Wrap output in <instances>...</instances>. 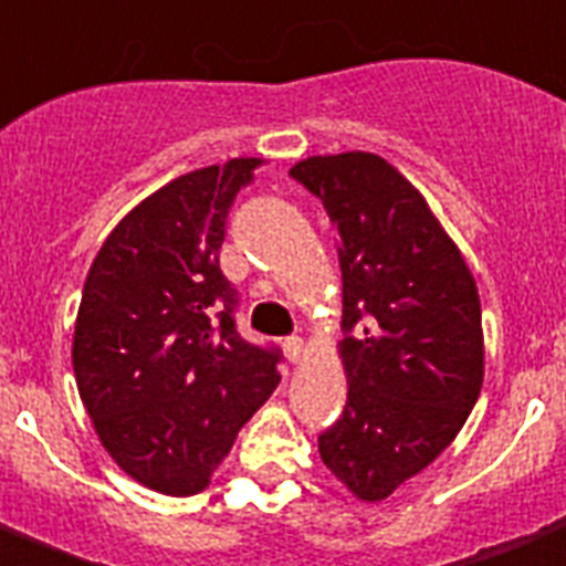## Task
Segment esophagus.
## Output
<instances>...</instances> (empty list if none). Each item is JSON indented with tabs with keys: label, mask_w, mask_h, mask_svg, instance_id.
Segmentation results:
<instances>
[{
	"label": "esophagus",
	"mask_w": 566,
	"mask_h": 566,
	"mask_svg": "<svg viewBox=\"0 0 566 566\" xmlns=\"http://www.w3.org/2000/svg\"><path fill=\"white\" fill-rule=\"evenodd\" d=\"M284 353H287V359H291V363H300V359L306 356V344H303V337H287V340H284Z\"/></svg>",
	"instance_id": "obj_1"
}]
</instances>
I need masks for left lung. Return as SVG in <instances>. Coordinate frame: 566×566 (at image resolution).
Listing matches in <instances>:
<instances>
[{"label": "left lung", "mask_w": 566, "mask_h": 566, "mask_svg": "<svg viewBox=\"0 0 566 566\" xmlns=\"http://www.w3.org/2000/svg\"><path fill=\"white\" fill-rule=\"evenodd\" d=\"M325 203L344 272L347 406L318 455L349 493L380 502L455 440L483 387L471 269L418 188L368 151L291 167Z\"/></svg>", "instance_id": "left-lung-1"}]
</instances>
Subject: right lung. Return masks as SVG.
I'll return each instance as SVG.
<instances>
[{
  "label": "right lung",
  "mask_w": 566,
  "mask_h": 566,
  "mask_svg": "<svg viewBox=\"0 0 566 566\" xmlns=\"http://www.w3.org/2000/svg\"><path fill=\"white\" fill-rule=\"evenodd\" d=\"M260 157H232L157 188L92 260L73 375L120 471L195 495L279 387V349L234 332L238 291L219 269L226 217Z\"/></svg>",
  "instance_id": "obj_1"
}]
</instances>
